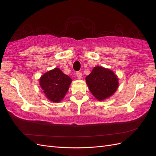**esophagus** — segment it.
<instances>
[{"label":"esophagus","instance_id":"esophagus-1","mask_svg":"<svg viewBox=\"0 0 156 156\" xmlns=\"http://www.w3.org/2000/svg\"><path fill=\"white\" fill-rule=\"evenodd\" d=\"M76 76H77V78L78 79H81L82 78V73L80 72H76Z\"/></svg>","mask_w":156,"mask_h":156}]
</instances>
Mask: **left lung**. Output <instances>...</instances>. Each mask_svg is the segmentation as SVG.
Wrapping results in <instances>:
<instances>
[{"label":"left lung","mask_w":156,"mask_h":156,"mask_svg":"<svg viewBox=\"0 0 156 156\" xmlns=\"http://www.w3.org/2000/svg\"><path fill=\"white\" fill-rule=\"evenodd\" d=\"M118 78L111 69L100 66L94 67L86 77V81L92 94L98 101L107 98L115 93L119 86Z\"/></svg>","instance_id":"obj_1"}]
</instances>
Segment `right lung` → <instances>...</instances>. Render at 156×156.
I'll return each mask as SVG.
<instances>
[{"label":"right lung","instance_id":"1","mask_svg":"<svg viewBox=\"0 0 156 156\" xmlns=\"http://www.w3.org/2000/svg\"><path fill=\"white\" fill-rule=\"evenodd\" d=\"M72 79L59 68L48 71L43 75L39 83L46 97L51 101H60L67 93Z\"/></svg>","mask_w":156,"mask_h":156}]
</instances>
